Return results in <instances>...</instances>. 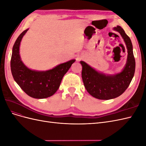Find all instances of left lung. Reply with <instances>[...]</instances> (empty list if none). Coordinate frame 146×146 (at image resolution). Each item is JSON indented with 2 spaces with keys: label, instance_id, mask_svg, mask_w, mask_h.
<instances>
[{
  "label": "left lung",
  "instance_id": "left-lung-1",
  "mask_svg": "<svg viewBox=\"0 0 146 146\" xmlns=\"http://www.w3.org/2000/svg\"><path fill=\"white\" fill-rule=\"evenodd\" d=\"M113 30L121 35L128 53L126 63L120 72L105 74L98 71L85 61L80 62L82 66V80L86 91L92 97L100 100L112 99L121 96L129 87L135 74V60L131 39L121 26L117 25Z\"/></svg>",
  "mask_w": 146,
  "mask_h": 146
}]
</instances>
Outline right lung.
<instances>
[{"label":"right lung","mask_w":146,"mask_h":146,"mask_svg":"<svg viewBox=\"0 0 146 146\" xmlns=\"http://www.w3.org/2000/svg\"><path fill=\"white\" fill-rule=\"evenodd\" d=\"M29 29L21 33L13 47L11 70L15 81L22 90L35 99H45L54 95L64 74L76 61L73 59L47 70H32L26 66L19 54L21 42Z\"/></svg>","instance_id":"obj_1"}]
</instances>
